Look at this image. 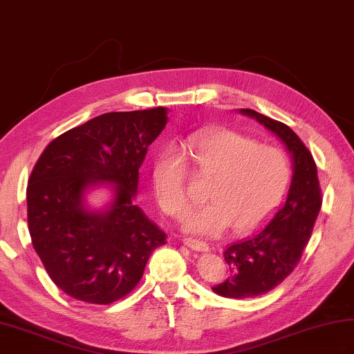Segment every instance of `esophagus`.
<instances>
[{
    "instance_id": "obj_1",
    "label": "esophagus",
    "mask_w": 354,
    "mask_h": 354,
    "mask_svg": "<svg viewBox=\"0 0 354 354\" xmlns=\"http://www.w3.org/2000/svg\"><path fill=\"white\" fill-rule=\"evenodd\" d=\"M184 243L188 248H192L194 251H201V252L209 251V245H207L206 242H202V241L194 239V238H184Z\"/></svg>"
}]
</instances>
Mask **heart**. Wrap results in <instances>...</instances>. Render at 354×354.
I'll return each instance as SVG.
<instances>
[{"label":"heart","mask_w":354,"mask_h":354,"mask_svg":"<svg viewBox=\"0 0 354 354\" xmlns=\"http://www.w3.org/2000/svg\"><path fill=\"white\" fill-rule=\"evenodd\" d=\"M198 171L211 176L206 197L184 220L187 232L218 236L233 225L236 233L254 230L279 203L290 180V161L274 145L251 136L221 129L188 138ZM187 162L175 145L162 148L152 167V188L161 211L180 218L189 198L185 188Z\"/></svg>","instance_id":"1"}]
</instances>
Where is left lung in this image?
I'll use <instances>...</instances> for the list:
<instances>
[{
  "instance_id": "left-lung-1",
  "label": "left lung",
  "mask_w": 354,
  "mask_h": 354,
  "mask_svg": "<svg viewBox=\"0 0 354 354\" xmlns=\"http://www.w3.org/2000/svg\"><path fill=\"white\" fill-rule=\"evenodd\" d=\"M274 131L293 158V179L283 207L252 234L224 250L230 277L212 287L224 297L247 299L265 295L292 274L301 261L322 207V188L310 149L288 125L251 109H242Z\"/></svg>"
}]
</instances>
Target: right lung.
<instances>
[{"mask_svg": "<svg viewBox=\"0 0 354 354\" xmlns=\"http://www.w3.org/2000/svg\"><path fill=\"white\" fill-rule=\"evenodd\" d=\"M167 124L166 109L111 112L53 139L26 187L28 230L48 275L76 301L109 305L142 279L166 233L134 205L139 167ZM97 180L117 187L111 209L89 213L82 198Z\"/></svg>", "mask_w": 354, "mask_h": 354, "instance_id": "1", "label": "right lung"}]
</instances>
